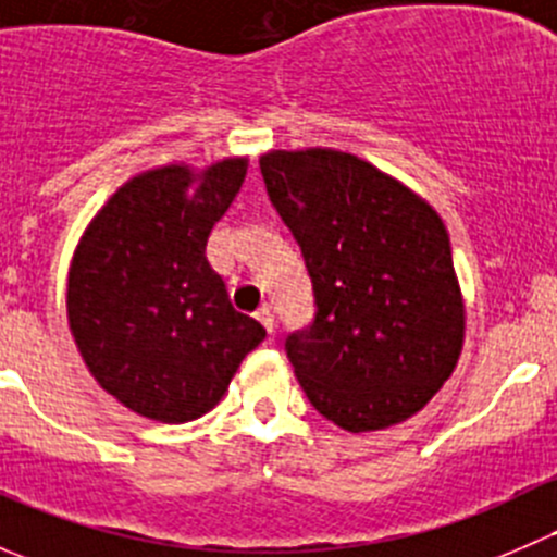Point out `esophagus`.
I'll return each mask as SVG.
<instances>
[{"mask_svg":"<svg viewBox=\"0 0 557 557\" xmlns=\"http://www.w3.org/2000/svg\"><path fill=\"white\" fill-rule=\"evenodd\" d=\"M256 318H258V323H261L263 329H267L269 334H272V331H274V312H272V307H269V305H263L261 310L256 312Z\"/></svg>","mask_w":557,"mask_h":557,"instance_id":"34e87169","label":"esophagus"}]
</instances>
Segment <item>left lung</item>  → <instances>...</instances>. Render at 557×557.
I'll list each match as a JSON object with an SVG mask.
<instances>
[{
	"label": "left lung",
	"instance_id": "obj_1",
	"mask_svg": "<svg viewBox=\"0 0 557 557\" xmlns=\"http://www.w3.org/2000/svg\"><path fill=\"white\" fill-rule=\"evenodd\" d=\"M261 174L312 280V323L285 336L310 404L352 434L412 418L463 347L442 218L407 185L339 150H272Z\"/></svg>",
	"mask_w": 557,
	"mask_h": 557
}]
</instances>
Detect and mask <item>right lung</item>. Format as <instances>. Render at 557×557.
Masks as SVG:
<instances>
[{
	"instance_id": "add662e5",
	"label": "right lung",
	"mask_w": 557,
	"mask_h": 557,
	"mask_svg": "<svg viewBox=\"0 0 557 557\" xmlns=\"http://www.w3.org/2000/svg\"><path fill=\"white\" fill-rule=\"evenodd\" d=\"M245 172L247 159H223L199 174L183 164L137 174L72 258L66 312L77 350L94 380L143 418L188 423L210 412L267 336L234 310L207 261V237Z\"/></svg>"
}]
</instances>
